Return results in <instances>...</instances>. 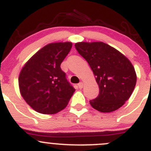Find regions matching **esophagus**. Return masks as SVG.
<instances>
[{
  "mask_svg": "<svg viewBox=\"0 0 151 151\" xmlns=\"http://www.w3.org/2000/svg\"><path fill=\"white\" fill-rule=\"evenodd\" d=\"M77 86H78L79 89H82V88L83 87V83L82 82L80 83L77 84Z\"/></svg>",
  "mask_w": 151,
  "mask_h": 151,
  "instance_id": "obj_1",
  "label": "esophagus"
}]
</instances>
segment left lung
Wrapping results in <instances>:
<instances>
[{
    "instance_id": "8db88e82",
    "label": "left lung",
    "mask_w": 151,
    "mask_h": 151,
    "mask_svg": "<svg viewBox=\"0 0 151 151\" xmlns=\"http://www.w3.org/2000/svg\"><path fill=\"white\" fill-rule=\"evenodd\" d=\"M75 48L89 63L99 87L91 106L102 113L119 109L131 96L136 73L131 62L114 47L103 42H80Z\"/></svg>"
}]
</instances>
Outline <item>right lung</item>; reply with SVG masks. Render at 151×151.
I'll use <instances>...</instances> for the list:
<instances>
[{
	"label": "right lung",
	"instance_id": "right-lung-1",
	"mask_svg": "<svg viewBox=\"0 0 151 151\" xmlns=\"http://www.w3.org/2000/svg\"><path fill=\"white\" fill-rule=\"evenodd\" d=\"M72 43H52L25 63L19 77L22 96L37 112L53 114L65 108L75 89L61 69Z\"/></svg>",
	"mask_w": 151,
	"mask_h": 151
}]
</instances>
